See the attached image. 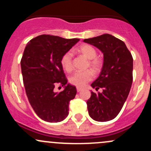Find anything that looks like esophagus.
<instances>
[{"instance_id": "1", "label": "esophagus", "mask_w": 151, "mask_h": 151, "mask_svg": "<svg viewBox=\"0 0 151 151\" xmlns=\"http://www.w3.org/2000/svg\"><path fill=\"white\" fill-rule=\"evenodd\" d=\"M82 88H77V92H80V91H82Z\"/></svg>"}]
</instances>
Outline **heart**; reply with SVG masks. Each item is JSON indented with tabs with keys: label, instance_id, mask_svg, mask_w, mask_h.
I'll list each match as a JSON object with an SVG mask.
<instances>
[{
	"label": "heart",
	"instance_id": "obj_1",
	"mask_svg": "<svg viewBox=\"0 0 151 151\" xmlns=\"http://www.w3.org/2000/svg\"><path fill=\"white\" fill-rule=\"evenodd\" d=\"M77 52L83 55L86 59L89 60L88 65L95 72L99 71L102 62L100 59L96 58V50L90 45H82L77 48ZM72 57L73 54L71 51L66 52L61 58L60 63L63 69L66 71H71L72 69ZM93 74L90 70L83 71H77L70 77L69 82L71 84L78 88H83L87 83L92 80Z\"/></svg>",
	"mask_w": 151,
	"mask_h": 151
}]
</instances>
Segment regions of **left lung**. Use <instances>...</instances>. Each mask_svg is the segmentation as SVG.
<instances>
[{
	"label": "left lung",
	"mask_w": 151,
	"mask_h": 151,
	"mask_svg": "<svg viewBox=\"0 0 151 151\" xmlns=\"http://www.w3.org/2000/svg\"><path fill=\"white\" fill-rule=\"evenodd\" d=\"M98 48L104 55L103 66L98 78L91 84L87 101L88 114L94 121L106 122L114 119L122 109L132 84L133 58L123 41L110 34H103L83 40Z\"/></svg>",
	"instance_id": "left-lung-1"
}]
</instances>
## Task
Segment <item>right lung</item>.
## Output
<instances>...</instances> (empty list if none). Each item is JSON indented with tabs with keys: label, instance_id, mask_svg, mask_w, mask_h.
<instances>
[{
	"label": "right lung",
	"instance_id": "obj_1",
	"mask_svg": "<svg viewBox=\"0 0 151 151\" xmlns=\"http://www.w3.org/2000/svg\"><path fill=\"white\" fill-rule=\"evenodd\" d=\"M79 41L41 35L25 47L21 60L24 86L32 108L43 121L60 122L68 116L69 101L74 99L77 90L67 83L60 60ZM57 84L65 87L63 91H54Z\"/></svg>",
	"mask_w": 151,
	"mask_h": 151
}]
</instances>
